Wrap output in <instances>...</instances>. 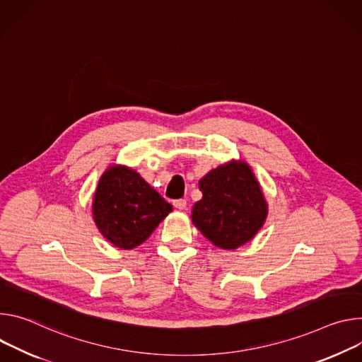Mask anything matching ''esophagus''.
Here are the masks:
<instances>
[{
  "instance_id": "1",
  "label": "esophagus",
  "mask_w": 362,
  "mask_h": 362,
  "mask_svg": "<svg viewBox=\"0 0 362 362\" xmlns=\"http://www.w3.org/2000/svg\"><path fill=\"white\" fill-rule=\"evenodd\" d=\"M174 207L178 209V210H185L187 209V202H185V199H175Z\"/></svg>"
}]
</instances>
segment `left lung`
<instances>
[{
	"mask_svg": "<svg viewBox=\"0 0 362 362\" xmlns=\"http://www.w3.org/2000/svg\"><path fill=\"white\" fill-rule=\"evenodd\" d=\"M203 198L194 204L192 224L224 250L249 243L262 230L269 207L263 189L242 159H231L209 171L198 182Z\"/></svg>",
	"mask_w": 362,
	"mask_h": 362,
	"instance_id": "left-lung-1",
	"label": "left lung"
}]
</instances>
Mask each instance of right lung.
<instances>
[{
  "instance_id": "right-lung-1",
  "label": "right lung",
  "mask_w": 362,
  "mask_h": 362,
  "mask_svg": "<svg viewBox=\"0 0 362 362\" xmlns=\"http://www.w3.org/2000/svg\"><path fill=\"white\" fill-rule=\"evenodd\" d=\"M171 211L173 206L128 165H109L92 202L98 230L122 250L141 246Z\"/></svg>"
}]
</instances>
